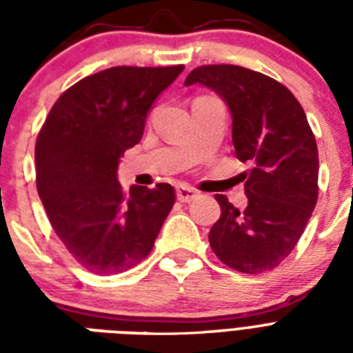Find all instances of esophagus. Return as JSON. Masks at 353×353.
Wrapping results in <instances>:
<instances>
[{"label":"esophagus","instance_id":"34e87169","mask_svg":"<svg viewBox=\"0 0 353 353\" xmlns=\"http://www.w3.org/2000/svg\"><path fill=\"white\" fill-rule=\"evenodd\" d=\"M176 196L179 201L188 203V201H192L194 198H198V190H194L192 187H187V185H181V187H177Z\"/></svg>","mask_w":353,"mask_h":353}]
</instances>
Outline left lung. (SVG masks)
<instances>
[{
	"mask_svg": "<svg viewBox=\"0 0 353 353\" xmlns=\"http://www.w3.org/2000/svg\"><path fill=\"white\" fill-rule=\"evenodd\" d=\"M192 84L223 99L236 157L252 165L243 174L245 210L216 196L221 216L210 247L240 273L271 271L295 249L317 203L319 152L306 113L285 85L240 65L196 68L185 80Z\"/></svg>",
	"mask_w": 353,
	"mask_h": 353,
	"instance_id": "left-lung-1",
	"label": "left lung"
}]
</instances>
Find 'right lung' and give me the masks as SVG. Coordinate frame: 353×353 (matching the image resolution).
Listing matches in <instances>:
<instances>
[{"mask_svg": "<svg viewBox=\"0 0 353 353\" xmlns=\"http://www.w3.org/2000/svg\"><path fill=\"white\" fill-rule=\"evenodd\" d=\"M172 68H119L90 74L63 93L36 141V188L52 229L95 274L137 265L176 201L168 183L124 192L119 161L141 141L155 99L181 74Z\"/></svg>", "mask_w": 353, "mask_h": 353, "instance_id": "obj_1", "label": "right lung"}]
</instances>
